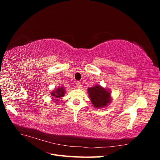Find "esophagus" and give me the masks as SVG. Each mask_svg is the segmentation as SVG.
Returning a JSON list of instances; mask_svg holds the SVG:
<instances>
[{
	"instance_id": "esophagus-1",
	"label": "esophagus",
	"mask_w": 160,
	"mask_h": 160,
	"mask_svg": "<svg viewBox=\"0 0 160 160\" xmlns=\"http://www.w3.org/2000/svg\"><path fill=\"white\" fill-rule=\"evenodd\" d=\"M76 87L78 89H81V88H82V84H81V83H80V82H77V83H76Z\"/></svg>"
}]
</instances>
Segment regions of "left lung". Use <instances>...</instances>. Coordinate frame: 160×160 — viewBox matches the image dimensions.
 I'll use <instances>...</instances> for the list:
<instances>
[{"mask_svg":"<svg viewBox=\"0 0 160 160\" xmlns=\"http://www.w3.org/2000/svg\"><path fill=\"white\" fill-rule=\"evenodd\" d=\"M88 93L93 104L97 109H103L109 106L111 103V92L109 89H106L100 85H95L92 88H88Z\"/></svg>","mask_w":160,"mask_h":160,"instance_id":"obj_1","label":"left lung"}]
</instances>
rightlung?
<instances>
[{"mask_svg": "<svg viewBox=\"0 0 160 160\" xmlns=\"http://www.w3.org/2000/svg\"><path fill=\"white\" fill-rule=\"evenodd\" d=\"M65 89L64 88V87L62 86H59L57 88H55V89L51 91V99L52 101H55V103H59V101H60L59 99L61 98H62L65 94Z\"/></svg>", "mask_w": 160, "mask_h": 160, "instance_id": "add662e5", "label": "right lung"}]
</instances>
